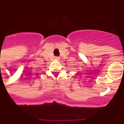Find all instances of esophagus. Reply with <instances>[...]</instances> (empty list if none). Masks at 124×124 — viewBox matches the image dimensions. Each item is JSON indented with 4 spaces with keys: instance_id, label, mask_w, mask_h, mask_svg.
Listing matches in <instances>:
<instances>
[{
    "instance_id": "34e87169",
    "label": "esophagus",
    "mask_w": 124,
    "mask_h": 124,
    "mask_svg": "<svg viewBox=\"0 0 124 124\" xmlns=\"http://www.w3.org/2000/svg\"><path fill=\"white\" fill-rule=\"evenodd\" d=\"M56 58L58 59H58H59V57H56Z\"/></svg>"
}]
</instances>
